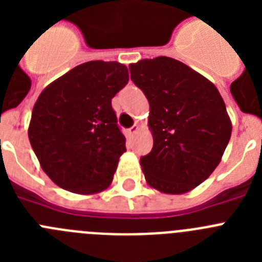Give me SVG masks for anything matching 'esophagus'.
<instances>
[{
    "label": "esophagus",
    "instance_id": "34e87169",
    "mask_svg": "<svg viewBox=\"0 0 262 262\" xmlns=\"http://www.w3.org/2000/svg\"><path fill=\"white\" fill-rule=\"evenodd\" d=\"M138 131H139V126H138V124H134V126L131 127V128H128V135L129 136L135 135V134L138 133Z\"/></svg>",
    "mask_w": 262,
    "mask_h": 262
}]
</instances>
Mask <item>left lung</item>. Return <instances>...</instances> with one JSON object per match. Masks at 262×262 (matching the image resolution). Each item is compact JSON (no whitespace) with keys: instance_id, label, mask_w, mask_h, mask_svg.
<instances>
[{"instance_id":"1","label":"left lung","mask_w":262,"mask_h":262,"mask_svg":"<svg viewBox=\"0 0 262 262\" xmlns=\"http://www.w3.org/2000/svg\"><path fill=\"white\" fill-rule=\"evenodd\" d=\"M131 80L149 102L154 148L140 159L148 185L161 193L184 194L215 170L232 124L216 86L172 57L129 64Z\"/></svg>"}]
</instances>
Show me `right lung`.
Wrapping results in <instances>:
<instances>
[{"label": "right lung", "mask_w": 262, "mask_h": 262, "mask_svg": "<svg viewBox=\"0 0 262 262\" xmlns=\"http://www.w3.org/2000/svg\"><path fill=\"white\" fill-rule=\"evenodd\" d=\"M128 82L117 61H88L51 82L32 108L29 139L41 169L57 186L76 194L107 189L126 138L111 99Z\"/></svg>", "instance_id": "obj_1"}]
</instances>
